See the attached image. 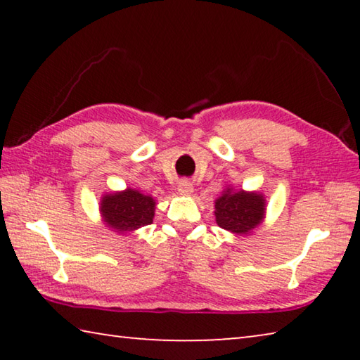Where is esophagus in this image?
Wrapping results in <instances>:
<instances>
[{
	"label": "esophagus",
	"mask_w": 360,
	"mask_h": 360,
	"mask_svg": "<svg viewBox=\"0 0 360 360\" xmlns=\"http://www.w3.org/2000/svg\"><path fill=\"white\" fill-rule=\"evenodd\" d=\"M193 186L188 181H181L179 187H178V193L184 195V197H192L193 195Z\"/></svg>",
	"instance_id": "obj_1"
}]
</instances>
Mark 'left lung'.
I'll use <instances>...</instances> for the list:
<instances>
[{"label": "left lung", "mask_w": 360, "mask_h": 360, "mask_svg": "<svg viewBox=\"0 0 360 360\" xmlns=\"http://www.w3.org/2000/svg\"><path fill=\"white\" fill-rule=\"evenodd\" d=\"M266 212L265 195L225 186L214 202V216L219 227L233 235L248 236L264 222Z\"/></svg>", "instance_id": "obj_1"}]
</instances>
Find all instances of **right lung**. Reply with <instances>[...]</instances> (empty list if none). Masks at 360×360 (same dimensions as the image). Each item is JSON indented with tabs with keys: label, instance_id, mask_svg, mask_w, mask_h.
Returning a JSON list of instances; mask_svg holds the SVG:
<instances>
[{
	"label": "right lung",
	"instance_id": "right-lung-1",
	"mask_svg": "<svg viewBox=\"0 0 360 360\" xmlns=\"http://www.w3.org/2000/svg\"><path fill=\"white\" fill-rule=\"evenodd\" d=\"M157 202L135 187L106 192L100 200L101 222L117 235H129L154 221Z\"/></svg>",
	"mask_w": 360,
	"mask_h": 360
}]
</instances>
